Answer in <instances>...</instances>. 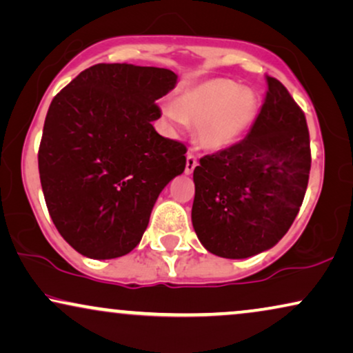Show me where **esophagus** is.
<instances>
[{"mask_svg":"<svg viewBox=\"0 0 353 353\" xmlns=\"http://www.w3.org/2000/svg\"><path fill=\"white\" fill-rule=\"evenodd\" d=\"M196 164H199V161H196V157L195 154L192 153H187V161H185V172L187 174H192L194 172V169Z\"/></svg>","mask_w":353,"mask_h":353,"instance_id":"obj_1","label":"esophagus"}]
</instances>
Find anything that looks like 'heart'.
Masks as SVG:
<instances>
[{
    "mask_svg": "<svg viewBox=\"0 0 353 353\" xmlns=\"http://www.w3.org/2000/svg\"><path fill=\"white\" fill-rule=\"evenodd\" d=\"M256 112L253 92L228 79H213L187 88L177 105L164 106V114L176 125H196V139L211 152L229 148L250 128Z\"/></svg>",
    "mask_w": 353,
    "mask_h": 353,
    "instance_id": "1",
    "label": "heart"
}]
</instances>
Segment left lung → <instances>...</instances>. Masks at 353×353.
I'll return each mask as SVG.
<instances>
[{
	"label": "left lung",
	"instance_id": "left-lung-1",
	"mask_svg": "<svg viewBox=\"0 0 353 353\" xmlns=\"http://www.w3.org/2000/svg\"><path fill=\"white\" fill-rule=\"evenodd\" d=\"M250 134L200 158L194 169L192 224L201 245L223 258L274 247L292 225L307 192L312 152L303 111L278 79Z\"/></svg>",
	"mask_w": 353,
	"mask_h": 353
}]
</instances>
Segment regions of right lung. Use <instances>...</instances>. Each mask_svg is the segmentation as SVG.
Returning <instances> with one entry per match:
<instances>
[{
    "instance_id": "obj_1",
    "label": "right lung",
    "mask_w": 353,
    "mask_h": 353,
    "mask_svg": "<svg viewBox=\"0 0 353 353\" xmlns=\"http://www.w3.org/2000/svg\"><path fill=\"white\" fill-rule=\"evenodd\" d=\"M169 69L125 63L82 70L51 101L39 148L50 216L83 256L132 252L161 190L185 169L184 143L159 135L158 98L176 87Z\"/></svg>"
}]
</instances>
